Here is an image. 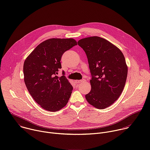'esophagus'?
Returning <instances> with one entry per match:
<instances>
[{"label": "esophagus", "instance_id": "esophagus-1", "mask_svg": "<svg viewBox=\"0 0 150 150\" xmlns=\"http://www.w3.org/2000/svg\"><path fill=\"white\" fill-rule=\"evenodd\" d=\"M85 81H86V80L85 79H81V80H75V82L76 83H82V82H85Z\"/></svg>", "mask_w": 150, "mask_h": 150}]
</instances>
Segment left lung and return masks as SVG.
I'll return each instance as SVG.
<instances>
[{
  "label": "left lung",
  "instance_id": "1",
  "mask_svg": "<svg viewBox=\"0 0 150 150\" xmlns=\"http://www.w3.org/2000/svg\"><path fill=\"white\" fill-rule=\"evenodd\" d=\"M78 44L87 54L92 76L91 89L85 98L98 109L108 108L125 87L127 67L124 55L110 41L97 36L82 38Z\"/></svg>",
  "mask_w": 150,
  "mask_h": 150
}]
</instances>
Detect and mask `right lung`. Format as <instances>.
I'll return each instance as SVG.
<instances>
[{"label": "right lung", "instance_id": "1", "mask_svg": "<svg viewBox=\"0 0 150 150\" xmlns=\"http://www.w3.org/2000/svg\"><path fill=\"white\" fill-rule=\"evenodd\" d=\"M76 45L74 38H50L41 42L25 60L24 79L27 90L46 110L59 111L68 102L73 87L65 76L56 74L62 68L63 54Z\"/></svg>", "mask_w": 150, "mask_h": 150}]
</instances>
